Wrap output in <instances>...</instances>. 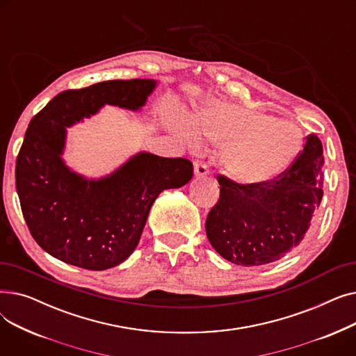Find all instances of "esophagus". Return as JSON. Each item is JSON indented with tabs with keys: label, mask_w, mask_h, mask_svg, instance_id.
<instances>
[{
	"label": "esophagus",
	"mask_w": 356,
	"mask_h": 356,
	"mask_svg": "<svg viewBox=\"0 0 356 356\" xmlns=\"http://www.w3.org/2000/svg\"><path fill=\"white\" fill-rule=\"evenodd\" d=\"M193 167H195V176H196V177H202V176L209 175L208 165L204 164V163H202V161H196V163L193 164Z\"/></svg>",
	"instance_id": "34e87169"
}]
</instances>
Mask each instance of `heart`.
Returning <instances> with one entry per match:
<instances>
[{
  "mask_svg": "<svg viewBox=\"0 0 356 356\" xmlns=\"http://www.w3.org/2000/svg\"><path fill=\"white\" fill-rule=\"evenodd\" d=\"M168 127L186 141L196 136L220 147L219 165L236 184L259 188L286 175L303 148L296 124L232 104H215L193 117H168Z\"/></svg>",
  "mask_w": 356,
  "mask_h": 356,
  "instance_id": "obj_1",
  "label": "heart"
}]
</instances>
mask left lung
I'll return each mask as SVG.
<instances>
[{
	"instance_id": "left-lung-1",
	"label": "left lung",
	"mask_w": 356,
	"mask_h": 356,
	"mask_svg": "<svg viewBox=\"0 0 356 356\" xmlns=\"http://www.w3.org/2000/svg\"><path fill=\"white\" fill-rule=\"evenodd\" d=\"M323 148L314 134L290 170L278 180L247 188L218 176L219 200L207 218L215 251L238 266L274 263L300 244L321 204Z\"/></svg>"
}]
</instances>
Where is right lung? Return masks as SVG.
Here are the masks:
<instances>
[{"label":"right lung","instance_id":"obj_1","mask_svg":"<svg viewBox=\"0 0 356 356\" xmlns=\"http://www.w3.org/2000/svg\"><path fill=\"white\" fill-rule=\"evenodd\" d=\"M156 86L154 79H131L65 90L31 120L15 188L31 236L54 258L93 271L121 264L138 245L157 196L192 179L189 160L145 152L101 179H86L62 159L67 127L104 105L138 111Z\"/></svg>","mask_w":356,"mask_h":356}]
</instances>
